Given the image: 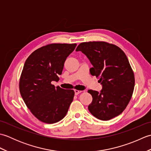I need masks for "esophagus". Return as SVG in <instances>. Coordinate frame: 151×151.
<instances>
[{
	"label": "esophagus",
	"mask_w": 151,
	"mask_h": 151,
	"mask_svg": "<svg viewBox=\"0 0 151 151\" xmlns=\"http://www.w3.org/2000/svg\"><path fill=\"white\" fill-rule=\"evenodd\" d=\"M82 92V91H80V90H77V89H75V93L76 95H78L79 93H81Z\"/></svg>",
	"instance_id": "esophagus-1"
}]
</instances>
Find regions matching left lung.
<instances>
[{
  "mask_svg": "<svg viewBox=\"0 0 151 151\" xmlns=\"http://www.w3.org/2000/svg\"><path fill=\"white\" fill-rule=\"evenodd\" d=\"M90 61V74L99 78L102 86L99 93L91 89L88 93L93 101L88 110L96 118L108 121L123 112L131 99L135 78L126 54L119 47L104 41H89L78 45Z\"/></svg>",
  "mask_w": 151,
  "mask_h": 151,
  "instance_id": "8db88e82",
  "label": "left lung"
}]
</instances>
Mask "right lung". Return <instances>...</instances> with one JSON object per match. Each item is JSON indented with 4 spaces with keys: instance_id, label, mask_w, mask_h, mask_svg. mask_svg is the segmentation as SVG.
Returning <instances> with one entry per match:
<instances>
[{
    "instance_id": "right-lung-1",
    "label": "right lung",
    "mask_w": 151,
    "mask_h": 151,
    "mask_svg": "<svg viewBox=\"0 0 151 151\" xmlns=\"http://www.w3.org/2000/svg\"><path fill=\"white\" fill-rule=\"evenodd\" d=\"M76 43H52L36 50L24 63L19 91L24 103L37 119L48 124L62 120L71 103L75 91L55 87L64 62Z\"/></svg>"
}]
</instances>
